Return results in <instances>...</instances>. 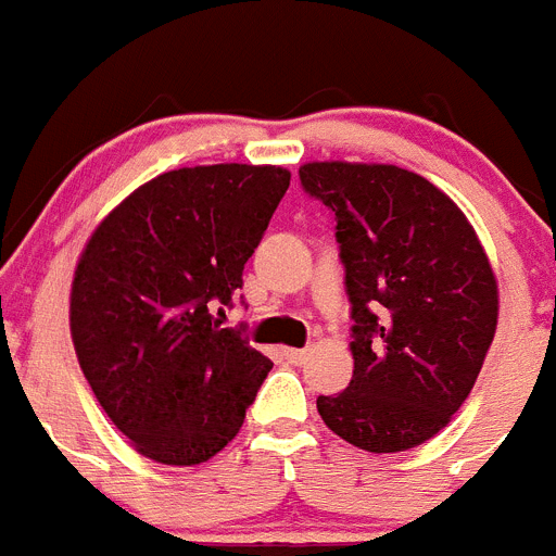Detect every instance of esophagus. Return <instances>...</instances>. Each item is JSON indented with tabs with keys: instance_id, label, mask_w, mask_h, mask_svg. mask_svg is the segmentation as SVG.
<instances>
[{
	"instance_id": "esophagus-1",
	"label": "esophagus",
	"mask_w": 556,
	"mask_h": 556,
	"mask_svg": "<svg viewBox=\"0 0 556 556\" xmlns=\"http://www.w3.org/2000/svg\"><path fill=\"white\" fill-rule=\"evenodd\" d=\"M282 356L290 362V365H304L307 362V349H282Z\"/></svg>"
}]
</instances>
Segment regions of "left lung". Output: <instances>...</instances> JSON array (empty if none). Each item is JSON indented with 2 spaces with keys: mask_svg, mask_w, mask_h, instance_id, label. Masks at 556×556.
<instances>
[{
  "mask_svg": "<svg viewBox=\"0 0 556 556\" xmlns=\"http://www.w3.org/2000/svg\"><path fill=\"white\" fill-rule=\"evenodd\" d=\"M302 186L334 211L354 318V378L318 414L354 447L403 453L464 406L496 334L500 285L466 214L395 164L309 161Z\"/></svg>",
  "mask_w": 556,
  "mask_h": 556,
  "instance_id": "obj_1",
  "label": "left lung"
}]
</instances>
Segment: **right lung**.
Listing matches in <instances>:
<instances>
[{"mask_svg":"<svg viewBox=\"0 0 556 556\" xmlns=\"http://www.w3.org/2000/svg\"><path fill=\"white\" fill-rule=\"evenodd\" d=\"M288 186L274 164L169 169L87 238L71 285L76 359L144 458L205 464L241 430L274 365L211 309L243 285Z\"/></svg>","mask_w":556,"mask_h":556,"instance_id":"obj_1","label":"right lung"}]
</instances>
